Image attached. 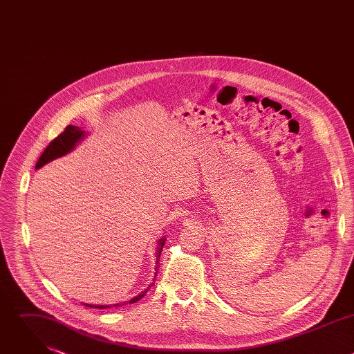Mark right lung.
I'll list each match as a JSON object with an SVG mask.
<instances>
[{"instance_id": "1", "label": "right lung", "mask_w": 354, "mask_h": 354, "mask_svg": "<svg viewBox=\"0 0 354 354\" xmlns=\"http://www.w3.org/2000/svg\"><path fill=\"white\" fill-rule=\"evenodd\" d=\"M84 134H85V131H82L80 127L71 126V124L67 126L66 130H64L62 134H59L53 141H50V144L46 147V149L43 151L40 158H39L37 162H36V169L41 168L43 165H46V164L50 162V161H53V160H56V158H59V157H63V156L68 154L71 149H74L75 144L84 137ZM164 243H165V239H164V238L160 239V242H158V250H157V270H158V266H160V258H161V250H162V248H164ZM156 273H157V272H156ZM151 286H154V283L151 284ZM151 286H149V287H151ZM147 291H148V288H145L141 294H138L137 297H134L133 299H130V301H129L130 304H133V302H137L138 299H141V298L145 295ZM124 304H126V302H122V304H115L113 307H122V306H124ZM86 306L91 307V308H99V310L111 308V306H89V304H86Z\"/></svg>"}]
</instances>
